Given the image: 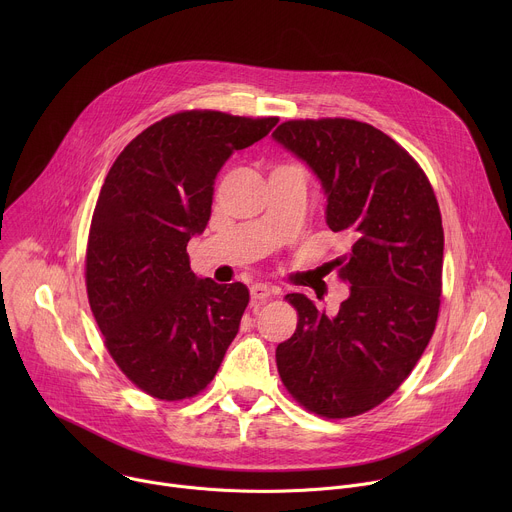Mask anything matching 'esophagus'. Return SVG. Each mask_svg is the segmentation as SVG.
<instances>
[{
  "mask_svg": "<svg viewBox=\"0 0 512 512\" xmlns=\"http://www.w3.org/2000/svg\"><path fill=\"white\" fill-rule=\"evenodd\" d=\"M271 294H273V287H269V285H265V283H255V285H251V300H253L255 304L265 302Z\"/></svg>",
  "mask_w": 512,
  "mask_h": 512,
  "instance_id": "obj_1",
  "label": "esophagus"
}]
</instances>
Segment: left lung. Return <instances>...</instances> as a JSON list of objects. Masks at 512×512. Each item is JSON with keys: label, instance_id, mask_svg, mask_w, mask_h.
Segmentation results:
<instances>
[{"label": "left lung", "instance_id": "8db88e82", "mask_svg": "<svg viewBox=\"0 0 512 512\" xmlns=\"http://www.w3.org/2000/svg\"><path fill=\"white\" fill-rule=\"evenodd\" d=\"M273 139L320 180L326 225L350 239L334 265L350 283L338 314L304 294L277 371L308 411L340 419L383 403L421 358L440 310L444 229L431 184L389 135L354 119L285 121Z\"/></svg>", "mask_w": 512, "mask_h": 512}]
</instances>
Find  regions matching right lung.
<instances>
[{"label": "right lung", "mask_w": 512, "mask_h": 512, "mask_svg": "<svg viewBox=\"0 0 512 512\" xmlns=\"http://www.w3.org/2000/svg\"><path fill=\"white\" fill-rule=\"evenodd\" d=\"M277 117L184 111L141 131L111 166L87 245V294L125 377L164 401L198 395L216 375L249 304L243 283L190 271L225 162Z\"/></svg>", "instance_id": "obj_1"}]
</instances>
